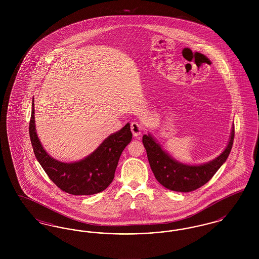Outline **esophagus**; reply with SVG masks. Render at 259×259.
Returning a JSON list of instances; mask_svg holds the SVG:
<instances>
[{"label":"esophagus","mask_w":259,"mask_h":259,"mask_svg":"<svg viewBox=\"0 0 259 259\" xmlns=\"http://www.w3.org/2000/svg\"><path fill=\"white\" fill-rule=\"evenodd\" d=\"M131 131H132L133 135L138 137V136L141 135V133L143 131V127L139 122H136V121L131 122Z\"/></svg>","instance_id":"1"}]
</instances>
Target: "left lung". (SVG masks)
Instances as JSON below:
<instances>
[{"mask_svg": "<svg viewBox=\"0 0 259 259\" xmlns=\"http://www.w3.org/2000/svg\"><path fill=\"white\" fill-rule=\"evenodd\" d=\"M234 135L232 127L230 140L222 154L202 165H187L175 160L149 134L143 136V144L150 168L161 185L172 191L190 192L207 184L222 167L231 151Z\"/></svg>", "mask_w": 259, "mask_h": 259, "instance_id": "left-lung-1", "label": "left lung"}]
</instances>
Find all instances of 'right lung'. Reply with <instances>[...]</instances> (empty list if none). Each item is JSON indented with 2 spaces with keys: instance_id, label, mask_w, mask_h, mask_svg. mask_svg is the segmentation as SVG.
Instances as JSON below:
<instances>
[{
  "instance_id": "1",
  "label": "right lung",
  "mask_w": 259,
  "mask_h": 259,
  "mask_svg": "<svg viewBox=\"0 0 259 259\" xmlns=\"http://www.w3.org/2000/svg\"><path fill=\"white\" fill-rule=\"evenodd\" d=\"M31 144L38 163L50 180L72 195H92L111 185L119 157L132 140L130 124L109 136L91 154L81 160L64 163L52 158L44 149L36 132L34 100L29 124Z\"/></svg>"
}]
</instances>
